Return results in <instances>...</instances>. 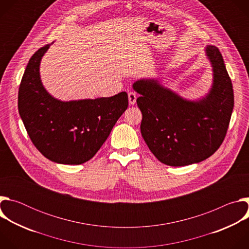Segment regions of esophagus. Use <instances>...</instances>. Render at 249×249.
<instances>
[{
  "instance_id": "34e87169",
  "label": "esophagus",
  "mask_w": 249,
  "mask_h": 249,
  "mask_svg": "<svg viewBox=\"0 0 249 249\" xmlns=\"http://www.w3.org/2000/svg\"><path fill=\"white\" fill-rule=\"evenodd\" d=\"M128 97H129V103H130L131 105L135 104L136 99H137V94H136V92L130 91V92L128 93Z\"/></svg>"
}]
</instances>
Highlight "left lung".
<instances>
[{"instance_id": "obj_1", "label": "left lung", "mask_w": 249, "mask_h": 249, "mask_svg": "<svg viewBox=\"0 0 249 249\" xmlns=\"http://www.w3.org/2000/svg\"><path fill=\"white\" fill-rule=\"evenodd\" d=\"M214 82L206 97L183 99L157 80H140L133 89L141 95L137 104L143 115L141 133L147 146L162 163L183 166L214 154L227 135L233 109V89L223 56L207 46Z\"/></svg>"}]
</instances>
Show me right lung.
<instances>
[{"instance_id":"1","label":"right lung","mask_w":249,"mask_h":249,"mask_svg":"<svg viewBox=\"0 0 249 249\" xmlns=\"http://www.w3.org/2000/svg\"><path fill=\"white\" fill-rule=\"evenodd\" d=\"M47 44L35 52L18 89V112L27 134L46 159L82 164L97 153L128 107L125 91L111 97L61 101L44 89L39 75Z\"/></svg>"}]
</instances>
